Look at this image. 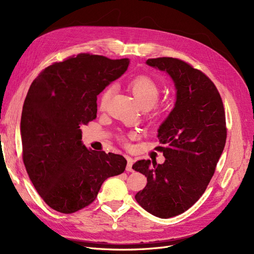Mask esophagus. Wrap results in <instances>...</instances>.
I'll return each mask as SVG.
<instances>
[{"label": "esophagus", "mask_w": 254, "mask_h": 254, "mask_svg": "<svg viewBox=\"0 0 254 254\" xmlns=\"http://www.w3.org/2000/svg\"><path fill=\"white\" fill-rule=\"evenodd\" d=\"M127 172H133V164H134V160L130 157H127Z\"/></svg>", "instance_id": "34e87169"}]
</instances>
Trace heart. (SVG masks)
I'll return each mask as SVG.
<instances>
[{"label": "heart", "instance_id": "heart-1", "mask_svg": "<svg viewBox=\"0 0 254 254\" xmlns=\"http://www.w3.org/2000/svg\"><path fill=\"white\" fill-rule=\"evenodd\" d=\"M128 88L132 91L133 95L135 96L136 100L139 103V106L147 112V115L149 118L156 119L162 116L165 107L162 103H156L161 93L160 84H159V82L156 79H154L152 76H149V75H138V76L134 77L129 81ZM113 92H114V87L113 86L107 87L101 92L98 99L99 110L103 111L107 109L111 97L113 95ZM128 138H133V135H118V139L120 141L127 144Z\"/></svg>", "mask_w": 254, "mask_h": 254}]
</instances>
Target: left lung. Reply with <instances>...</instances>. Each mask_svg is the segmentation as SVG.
I'll use <instances>...</instances> for the list:
<instances>
[{
  "instance_id": "left-lung-1",
  "label": "left lung",
  "mask_w": 254,
  "mask_h": 254,
  "mask_svg": "<svg viewBox=\"0 0 254 254\" xmlns=\"http://www.w3.org/2000/svg\"><path fill=\"white\" fill-rule=\"evenodd\" d=\"M146 64L171 75L177 101L158 129L162 146L156 149L165 162L140 160L133 165L147 179L135 199L149 213L167 219L190 208L207 189L226 143V118L217 87L202 71L174 58Z\"/></svg>"
}]
</instances>
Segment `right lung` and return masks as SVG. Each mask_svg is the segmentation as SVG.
Wrapping results in <instances>:
<instances>
[{
  "mask_svg": "<svg viewBox=\"0 0 254 254\" xmlns=\"http://www.w3.org/2000/svg\"><path fill=\"white\" fill-rule=\"evenodd\" d=\"M128 59L80 53L45 68L24 101L23 161L46 204L73 213L96 199L108 178L125 172L124 156L89 151L81 126L96 118L97 95L124 74Z\"/></svg>",
  "mask_w": 254,
  "mask_h": 254,
  "instance_id": "add662e5",
  "label": "right lung"
}]
</instances>
